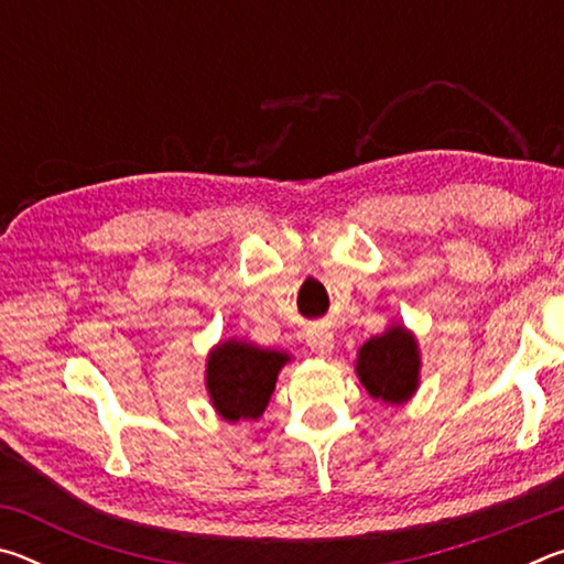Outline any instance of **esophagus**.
Instances as JSON below:
<instances>
[{
	"label": "esophagus",
	"mask_w": 564,
	"mask_h": 564,
	"mask_svg": "<svg viewBox=\"0 0 564 564\" xmlns=\"http://www.w3.org/2000/svg\"><path fill=\"white\" fill-rule=\"evenodd\" d=\"M308 346L321 358H328L333 352V333L328 330H313L308 333Z\"/></svg>",
	"instance_id": "esophagus-1"
}]
</instances>
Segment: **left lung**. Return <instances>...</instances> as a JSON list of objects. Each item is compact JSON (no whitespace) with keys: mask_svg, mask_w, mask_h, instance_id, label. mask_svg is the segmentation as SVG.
Here are the masks:
<instances>
[{"mask_svg":"<svg viewBox=\"0 0 564 564\" xmlns=\"http://www.w3.org/2000/svg\"><path fill=\"white\" fill-rule=\"evenodd\" d=\"M356 373L370 398L400 405L413 398L420 383V350L413 333L390 326L358 350Z\"/></svg>","mask_w":564,"mask_h":564,"instance_id":"8db88e82","label":"left lung"}]
</instances>
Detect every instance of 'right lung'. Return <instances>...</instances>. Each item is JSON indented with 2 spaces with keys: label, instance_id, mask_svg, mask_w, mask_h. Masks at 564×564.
<instances>
[{
  "label": "right lung",
  "instance_id": "obj_1",
  "mask_svg": "<svg viewBox=\"0 0 564 564\" xmlns=\"http://www.w3.org/2000/svg\"><path fill=\"white\" fill-rule=\"evenodd\" d=\"M289 352L253 346L246 340H224L208 352L206 390L216 413L228 423L263 415Z\"/></svg>",
  "mask_w": 564,
  "mask_h": 564
}]
</instances>
